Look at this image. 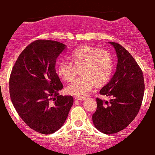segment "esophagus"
<instances>
[{
  "mask_svg": "<svg viewBox=\"0 0 155 155\" xmlns=\"http://www.w3.org/2000/svg\"><path fill=\"white\" fill-rule=\"evenodd\" d=\"M86 99V97H75V100H77V101H84Z\"/></svg>",
  "mask_w": 155,
  "mask_h": 155,
  "instance_id": "34e87169",
  "label": "esophagus"
}]
</instances>
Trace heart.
<instances>
[{
    "label": "heart",
    "instance_id": "obj_1",
    "mask_svg": "<svg viewBox=\"0 0 155 155\" xmlns=\"http://www.w3.org/2000/svg\"><path fill=\"white\" fill-rule=\"evenodd\" d=\"M72 62L63 60L58 66V74L62 79L71 81L81 69L82 76L74 80L66 88L68 93L84 97L95 87L108 81L113 72V60L108 51L92 46H83L70 54Z\"/></svg>",
    "mask_w": 155,
    "mask_h": 155
}]
</instances>
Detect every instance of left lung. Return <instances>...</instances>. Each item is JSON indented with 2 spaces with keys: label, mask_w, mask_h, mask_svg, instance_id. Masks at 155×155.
<instances>
[{
  "label": "left lung",
  "mask_w": 155,
  "mask_h": 155,
  "mask_svg": "<svg viewBox=\"0 0 155 155\" xmlns=\"http://www.w3.org/2000/svg\"><path fill=\"white\" fill-rule=\"evenodd\" d=\"M116 50L118 63L111 81L100 94L111 97L109 102L97 97V109L92 115L95 127L105 134H114L129 125L139 111L143 94L144 80L141 69L122 45L109 42Z\"/></svg>",
  "instance_id": "left-lung-1"
}]
</instances>
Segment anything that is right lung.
<instances>
[{"mask_svg":"<svg viewBox=\"0 0 155 155\" xmlns=\"http://www.w3.org/2000/svg\"><path fill=\"white\" fill-rule=\"evenodd\" d=\"M65 44L36 40L23 50L12 68L9 93L14 107L27 125L42 134L59 130L74 104L71 95H60L63 85L55 71Z\"/></svg>","mask_w":155,"mask_h":155,"instance_id":"right-lung-1","label":"right lung"}]
</instances>
